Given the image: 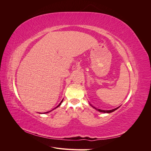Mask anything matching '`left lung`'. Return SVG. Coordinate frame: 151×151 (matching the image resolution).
Listing matches in <instances>:
<instances>
[{
	"label": "left lung",
	"mask_w": 151,
	"mask_h": 151,
	"mask_svg": "<svg viewBox=\"0 0 151 151\" xmlns=\"http://www.w3.org/2000/svg\"><path fill=\"white\" fill-rule=\"evenodd\" d=\"M91 105V104H90ZM91 106H92L93 108H94L95 109H96L97 111H99V112H102V113H112V112H113V111H115V110H116V109L119 108V107H117V108H115V109H110V110H103V109H97L96 108H95V107H94V106H93L92 105H91Z\"/></svg>",
	"instance_id": "obj_1"
}]
</instances>
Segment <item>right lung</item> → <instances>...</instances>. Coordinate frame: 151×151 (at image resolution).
Listing matches in <instances>:
<instances>
[{"label": "right lung", "mask_w": 151, "mask_h": 151, "mask_svg": "<svg viewBox=\"0 0 151 151\" xmlns=\"http://www.w3.org/2000/svg\"><path fill=\"white\" fill-rule=\"evenodd\" d=\"M63 99H62V101H61V102L60 103V104H59L58 105V106H57L56 108H55L54 109H55V108H57V107H58V106H60V104H61V103H62V101H63ZM53 109H52V110H53ZM52 110H51V111H52ZM48 111V112H45V113H49V112H50V111Z\"/></svg>", "instance_id": "add662e5"}]
</instances>
